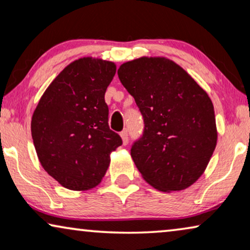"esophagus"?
Instances as JSON below:
<instances>
[{
	"instance_id": "esophagus-1",
	"label": "esophagus",
	"mask_w": 250,
	"mask_h": 250,
	"mask_svg": "<svg viewBox=\"0 0 250 250\" xmlns=\"http://www.w3.org/2000/svg\"><path fill=\"white\" fill-rule=\"evenodd\" d=\"M121 137L123 139V144L124 145H127L128 144V133L126 129H124V131L121 132Z\"/></svg>"
}]
</instances>
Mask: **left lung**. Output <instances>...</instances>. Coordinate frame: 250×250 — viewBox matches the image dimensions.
I'll return each mask as SVG.
<instances>
[{"mask_svg": "<svg viewBox=\"0 0 250 250\" xmlns=\"http://www.w3.org/2000/svg\"><path fill=\"white\" fill-rule=\"evenodd\" d=\"M144 117L131 156L144 179L162 192L189 187L206 170L217 144L211 100L173 61L141 57L118 69Z\"/></svg>", "mask_w": 250, "mask_h": 250, "instance_id": "1", "label": "left lung"}]
</instances>
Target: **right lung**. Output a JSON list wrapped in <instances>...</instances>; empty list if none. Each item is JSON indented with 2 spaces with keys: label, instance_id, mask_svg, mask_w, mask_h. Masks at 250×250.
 Segmentation results:
<instances>
[{
  "label": "right lung",
  "instance_id": "1",
  "mask_svg": "<svg viewBox=\"0 0 250 250\" xmlns=\"http://www.w3.org/2000/svg\"><path fill=\"white\" fill-rule=\"evenodd\" d=\"M115 73L112 62L79 58L55 78L34 110L31 131L39 161L65 188L97 186L110 153L123 144L109 127L104 101Z\"/></svg>",
  "mask_w": 250,
  "mask_h": 250
}]
</instances>
